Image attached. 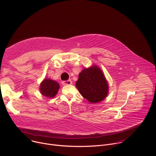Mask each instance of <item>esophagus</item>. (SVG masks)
Returning a JSON list of instances; mask_svg holds the SVG:
<instances>
[{"label":"esophagus","instance_id":"34e87169","mask_svg":"<svg viewBox=\"0 0 156 156\" xmlns=\"http://www.w3.org/2000/svg\"><path fill=\"white\" fill-rule=\"evenodd\" d=\"M72 84V81L71 80H66V81H62V84L64 86L66 85H70Z\"/></svg>","mask_w":156,"mask_h":156}]
</instances>
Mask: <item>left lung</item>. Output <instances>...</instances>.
<instances>
[{
	"label": "left lung",
	"mask_w": 156,
	"mask_h": 156,
	"mask_svg": "<svg viewBox=\"0 0 156 156\" xmlns=\"http://www.w3.org/2000/svg\"><path fill=\"white\" fill-rule=\"evenodd\" d=\"M76 87L81 96L90 102L97 103L105 99L108 93V84L100 69L91 66L80 74Z\"/></svg>",
	"instance_id": "1"
}]
</instances>
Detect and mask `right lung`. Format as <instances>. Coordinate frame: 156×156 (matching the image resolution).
I'll list each match as a JSON object with an SVG mask.
<instances>
[{
	"mask_svg": "<svg viewBox=\"0 0 156 156\" xmlns=\"http://www.w3.org/2000/svg\"><path fill=\"white\" fill-rule=\"evenodd\" d=\"M58 83L50 79H45L41 84L40 91L42 95L47 98L54 97L59 89Z\"/></svg>",
	"mask_w": 156,
	"mask_h": 156,
	"instance_id": "right-lung-1",
	"label": "right lung"
}]
</instances>
